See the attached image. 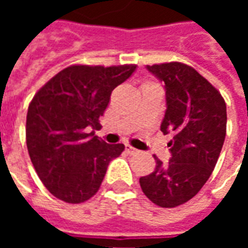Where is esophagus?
<instances>
[{
    "mask_svg": "<svg viewBox=\"0 0 248 248\" xmlns=\"http://www.w3.org/2000/svg\"><path fill=\"white\" fill-rule=\"evenodd\" d=\"M126 151H127L129 154H137V153H138L137 149H134L133 146H130V145H126Z\"/></svg>",
    "mask_w": 248,
    "mask_h": 248,
    "instance_id": "esophagus-1",
    "label": "esophagus"
}]
</instances>
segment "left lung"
Masks as SVG:
<instances>
[{"label": "left lung", "instance_id": "obj_1", "mask_svg": "<svg viewBox=\"0 0 248 248\" xmlns=\"http://www.w3.org/2000/svg\"><path fill=\"white\" fill-rule=\"evenodd\" d=\"M165 83L166 113L163 134L171 158L167 163L155 155V170L140 178L142 191L161 207H177L195 197L218 162L227 124L226 103L220 93L191 66L181 62L146 66Z\"/></svg>", "mask_w": 248, "mask_h": 248}]
</instances>
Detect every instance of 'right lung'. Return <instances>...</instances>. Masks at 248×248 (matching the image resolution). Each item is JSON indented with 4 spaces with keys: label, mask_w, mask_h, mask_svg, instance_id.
<instances>
[{
    "label": "right lung",
    "mask_w": 248,
    "mask_h": 248,
    "mask_svg": "<svg viewBox=\"0 0 248 248\" xmlns=\"http://www.w3.org/2000/svg\"><path fill=\"white\" fill-rule=\"evenodd\" d=\"M135 69L71 65L33 97L26 115V146L38 177L56 198L66 203L90 199L108 163L124 150L122 143L108 145L94 137V130L101 129L99 118L111 92Z\"/></svg>",
    "instance_id": "1"
}]
</instances>
